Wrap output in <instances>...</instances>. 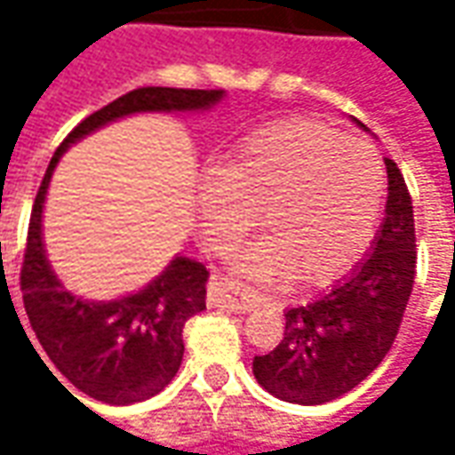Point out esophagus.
Listing matches in <instances>:
<instances>
[{"instance_id": "obj_1", "label": "esophagus", "mask_w": 455, "mask_h": 455, "mask_svg": "<svg viewBox=\"0 0 455 455\" xmlns=\"http://www.w3.org/2000/svg\"><path fill=\"white\" fill-rule=\"evenodd\" d=\"M209 301L214 306H224L228 311H236V314H246L256 308V293L239 281H219L212 293H209Z\"/></svg>"}]
</instances>
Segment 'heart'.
Segmentation results:
<instances>
[{
	"label": "heart",
	"instance_id": "b5f03b06",
	"mask_svg": "<svg viewBox=\"0 0 455 455\" xmlns=\"http://www.w3.org/2000/svg\"><path fill=\"white\" fill-rule=\"evenodd\" d=\"M383 187V162L369 141L314 119L268 124L196 179L204 243L227 256L261 212L267 239L236 256L241 274L331 279L373 236Z\"/></svg>",
	"mask_w": 455,
	"mask_h": 455
}]
</instances>
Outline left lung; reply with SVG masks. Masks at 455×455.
I'll list each match as a JSON object with an SVG mask.
<instances>
[{"label": "left lung", "instance_id": "left-lung-1", "mask_svg": "<svg viewBox=\"0 0 455 455\" xmlns=\"http://www.w3.org/2000/svg\"><path fill=\"white\" fill-rule=\"evenodd\" d=\"M386 219L366 259L329 291L286 308L281 344L253 356V376L271 396L301 406L333 401L391 351L416 279V228L409 187L394 159H386Z\"/></svg>", "mask_w": 455, "mask_h": 455}]
</instances>
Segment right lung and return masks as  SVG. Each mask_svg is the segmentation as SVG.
Instances as JSON below:
<instances>
[{"label":"right lung","instance_id":"add662e5","mask_svg":"<svg viewBox=\"0 0 455 455\" xmlns=\"http://www.w3.org/2000/svg\"><path fill=\"white\" fill-rule=\"evenodd\" d=\"M221 99L224 89H134L76 124L46 166L29 219L21 299L46 356L86 396L129 406L169 386L184 358V323L206 308L209 271L202 261L176 256L141 291L114 301H89L67 291L42 241V212L54 166L74 141L122 116L139 111H206Z\"/></svg>","mask_w":455,"mask_h":455}]
</instances>
